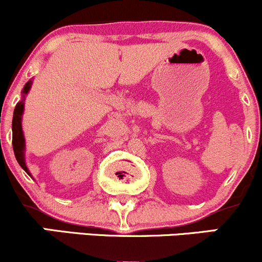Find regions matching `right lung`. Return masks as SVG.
Segmentation results:
<instances>
[{
	"mask_svg": "<svg viewBox=\"0 0 262 262\" xmlns=\"http://www.w3.org/2000/svg\"><path fill=\"white\" fill-rule=\"evenodd\" d=\"M32 86V81H28L26 83L25 87H23V98L22 101H19L17 103L16 108H14L13 112V121H12V144H13V150L14 155H16V159L18 164L20 165L23 170L28 173L29 176L31 172H29L28 167L26 165L25 160V149H26V143H25V135H23L22 132V114L23 111H25V96L29 92Z\"/></svg>",
	"mask_w": 262,
	"mask_h": 262,
	"instance_id": "1",
	"label": "right lung"
}]
</instances>
